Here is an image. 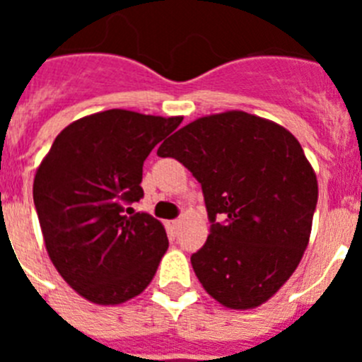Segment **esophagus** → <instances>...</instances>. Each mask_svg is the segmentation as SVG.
Instances as JSON below:
<instances>
[{
    "mask_svg": "<svg viewBox=\"0 0 362 362\" xmlns=\"http://www.w3.org/2000/svg\"><path fill=\"white\" fill-rule=\"evenodd\" d=\"M179 225H181V221H179V219L168 221V223H166V226H168V230H170L172 233L177 232V230H179Z\"/></svg>",
    "mask_w": 362,
    "mask_h": 362,
    "instance_id": "esophagus-1",
    "label": "esophagus"
}]
</instances>
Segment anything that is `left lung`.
Here are the masks:
<instances>
[{
	"mask_svg": "<svg viewBox=\"0 0 362 362\" xmlns=\"http://www.w3.org/2000/svg\"><path fill=\"white\" fill-rule=\"evenodd\" d=\"M159 158L183 163L203 188L210 235L190 261L203 288L226 308L263 305L308 246L317 179L299 141L241 110L192 121Z\"/></svg>",
	"mask_w": 362,
	"mask_h": 362,
	"instance_id": "obj_1",
	"label": "left lung"
}]
</instances>
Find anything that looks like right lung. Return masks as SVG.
<instances>
[{"label":"right lung","instance_id":"add662e5","mask_svg":"<svg viewBox=\"0 0 362 362\" xmlns=\"http://www.w3.org/2000/svg\"><path fill=\"white\" fill-rule=\"evenodd\" d=\"M181 121L121 108L92 114L62 130L37 168L32 192L50 261L95 305L139 296L168 248L156 217L126 214L145 196L143 163Z\"/></svg>","mask_w":362,"mask_h":362}]
</instances>
